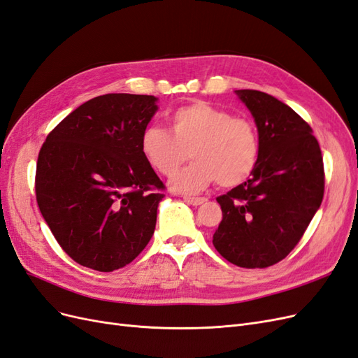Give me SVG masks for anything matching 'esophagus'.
Listing matches in <instances>:
<instances>
[{"label": "esophagus", "mask_w": 358, "mask_h": 358, "mask_svg": "<svg viewBox=\"0 0 358 358\" xmlns=\"http://www.w3.org/2000/svg\"><path fill=\"white\" fill-rule=\"evenodd\" d=\"M183 200H185V201H187L188 204H191V206H200V204L208 201L204 197H185Z\"/></svg>", "instance_id": "obj_1"}]
</instances>
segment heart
<instances>
[{
	"instance_id": "1",
	"label": "heart",
	"mask_w": 358,
	"mask_h": 358,
	"mask_svg": "<svg viewBox=\"0 0 358 358\" xmlns=\"http://www.w3.org/2000/svg\"><path fill=\"white\" fill-rule=\"evenodd\" d=\"M169 125L170 131L154 125L145 128L140 150L162 176H171L189 152L194 161L170 179L175 192L196 194L215 180L222 188L237 187L258 164L259 137L251 119L196 101L173 110Z\"/></svg>"
}]
</instances>
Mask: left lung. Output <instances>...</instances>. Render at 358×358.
<instances>
[{
    "instance_id": "8db88e82",
    "label": "left lung",
    "mask_w": 358,
    "mask_h": 358,
    "mask_svg": "<svg viewBox=\"0 0 358 358\" xmlns=\"http://www.w3.org/2000/svg\"><path fill=\"white\" fill-rule=\"evenodd\" d=\"M251 112L259 158L251 178L216 199L222 221L213 246L227 262L263 268L284 259L301 239L324 196V164L308 122L262 91H234Z\"/></svg>"
}]
</instances>
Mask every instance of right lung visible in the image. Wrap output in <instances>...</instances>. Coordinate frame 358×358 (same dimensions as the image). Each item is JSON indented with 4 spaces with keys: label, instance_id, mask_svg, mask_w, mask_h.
Listing matches in <instances>:
<instances>
[{
    "label": "right lung",
    "instance_id": "right-lung-1",
    "mask_svg": "<svg viewBox=\"0 0 358 358\" xmlns=\"http://www.w3.org/2000/svg\"><path fill=\"white\" fill-rule=\"evenodd\" d=\"M157 96L106 94L52 129L36 173L40 212L76 263L99 272L129 264L154 234L159 180L140 150Z\"/></svg>",
    "mask_w": 358,
    "mask_h": 358
}]
</instances>
